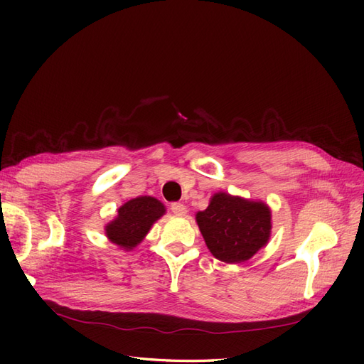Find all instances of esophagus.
Listing matches in <instances>:
<instances>
[{
	"mask_svg": "<svg viewBox=\"0 0 364 364\" xmlns=\"http://www.w3.org/2000/svg\"><path fill=\"white\" fill-rule=\"evenodd\" d=\"M170 209H171V213H173V214H176V215H185V214H186V208H185V205L178 203V202L171 203V205H170Z\"/></svg>",
	"mask_w": 364,
	"mask_h": 364,
	"instance_id": "obj_1",
	"label": "esophagus"
}]
</instances>
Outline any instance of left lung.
<instances>
[{
	"mask_svg": "<svg viewBox=\"0 0 364 364\" xmlns=\"http://www.w3.org/2000/svg\"><path fill=\"white\" fill-rule=\"evenodd\" d=\"M196 218L208 249L229 264L247 261L270 237V209L226 193L215 194Z\"/></svg>",
	"mask_w": 364,
	"mask_h": 364,
	"instance_id": "obj_1",
	"label": "left lung"
}]
</instances>
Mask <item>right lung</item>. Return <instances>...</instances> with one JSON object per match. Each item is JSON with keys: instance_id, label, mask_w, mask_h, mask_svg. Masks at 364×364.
Masks as SVG:
<instances>
[{"instance_id": "right-lung-1", "label": "right lung", "mask_w": 364, "mask_h": 364, "mask_svg": "<svg viewBox=\"0 0 364 364\" xmlns=\"http://www.w3.org/2000/svg\"><path fill=\"white\" fill-rule=\"evenodd\" d=\"M164 213V205L155 197H136L118 209L117 218L106 226V235L117 246L130 250L141 243Z\"/></svg>"}]
</instances>
